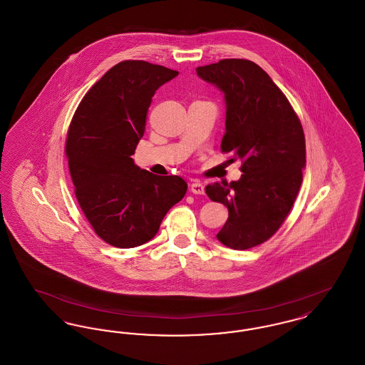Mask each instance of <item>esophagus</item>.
Returning <instances> with one entry per match:
<instances>
[{
    "label": "esophagus",
    "instance_id": "34e87169",
    "mask_svg": "<svg viewBox=\"0 0 365 365\" xmlns=\"http://www.w3.org/2000/svg\"><path fill=\"white\" fill-rule=\"evenodd\" d=\"M190 191L192 194H198V195H201V194H204L205 192V189H204V185L202 183H200V182H192L190 185Z\"/></svg>",
    "mask_w": 365,
    "mask_h": 365
}]
</instances>
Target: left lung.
Instances as JSON below:
<instances>
[{
  "label": "left lung",
  "instance_id": "left-lung-1",
  "mask_svg": "<svg viewBox=\"0 0 365 365\" xmlns=\"http://www.w3.org/2000/svg\"><path fill=\"white\" fill-rule=\"evenodd\" d=\"M225 94L222 150L242 160L240 180L215 182L207 195L228 209L216 238L245 250L269 240L289 215L302 183L305 137L294 109L256 63L226 58L197 68Z\"/></svg>",
  "mask_w": 365,
  "mask_h": 365
}]
</instances>
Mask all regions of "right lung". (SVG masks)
<instances>
[{
	"mask_svg": "<svg viewBox=\"0 0 365 365\" xmlns=\"http://www.w3.org/2000/svg\"><path fill=\"white\" fill-rule=\"evenodd\" d=\"M176 75L148 61H122L87 91L72 118L66 153L75 195L96 234L112 246L150 241L187 191L180 176L153 175L131 158L152 97Z\"/></svg>",
	"mask_w": 365,
	"mask_h": 365,
	"instance_id": "right-lung-1",
	"label": "right lung"
}]
</instances>
